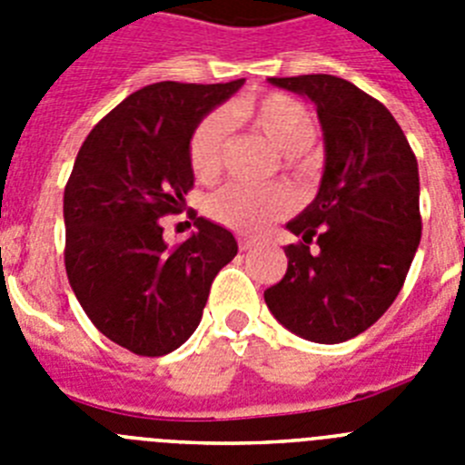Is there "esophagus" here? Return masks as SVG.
<instances>
[{
    "instance_id": "obj_1",
    "label": "esophagus",
    "mask_w": 465,
    "mask_h": 465,
    "mask_svg": "<svg viewBox=\"0 0 465 465\" xmlns=\"http://www.w3.org/2000/svg\"><path fill=\"white\" fill-rule=\"evenodd\" d=\"M253 246H256V242L249 240V237H240V252H249Z\"/></svg>"
}]
</instances>
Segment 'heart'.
Segmentation results:
<instances>
[{"label": "heart", "instance_id": "obj_1", "mask_svg": "<svg viewBox=\"0 0 465 465\" xmlns=\"http://www.w3.org/2000/svg\"><path fill=\"white\" fill-rule=\"evenodd\" d=\"M228 118L246 123L286 155L305 151L316 137V121L302 102L289 94L272 93L262 100H242L228 109ZM228 121L221 114L203 118L191 137L188 158L191 170L200 182H212L223 165V143ZM293 209V195L283 186H246L230 183L209 200L213 221L240 232H261L272 221L282 219Z\"/></svg>", "mask_w": 465, "mask_h": 465}]
</instances>
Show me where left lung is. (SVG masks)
<instances>
[{
    "label": "left lung",
    "mask_w": 465,
    "mask_h": 465,
    "mask_svg": "<svg viewBox=\"0 0 465 465\" xmlns=\"http://www.w3.org/2000/svg\"><path fill=\"white\" fill-rule=\"evenodd\" d=\"M270 84L314 102L326 165L314 203L286 223L302 242L283 249L289 268L265 302L300 338L338 344L368 331L408 277L421 240L417 158L391 111L354 84L331 74Z\"/></svg>",
    "instance_id": "8db88e82"
}]
</instances>
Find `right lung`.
Segmentation results:
<instances>
[{
	"mask_svg": "<svg viewBox=\"0 0 465 465\" xmlns=\"http://www.w3.org/2000/svg\"><path fill=\"white\" fill-rule=\"evenodd\" d=\"M242 85H146L109 111L76 155L64 186V268L94 328L133 354L182 347L213 277L237 256L232 232L203 216L176 246L158 219L182 212L193 188L195 127Z\"/></svg>",
	"mask_w": 465,
	"mask_h": 465,
	"instance_id": "1",
	"label": "right lung"
}]
</instances>
